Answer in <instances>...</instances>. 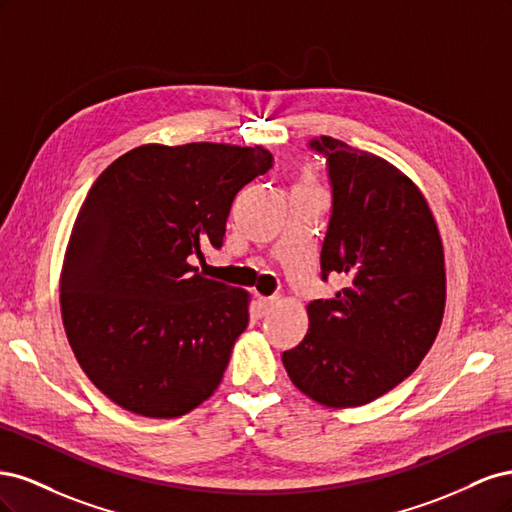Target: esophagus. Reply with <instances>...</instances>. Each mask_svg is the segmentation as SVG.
<instances>
[{
	"label": "esophagus",
	"mask_w": 512,
	"mask_h": 512,
	"mask_svg": "<svg viewBox=\"0 0 512 512\" xmlns=\"http://www.w3.org/2000/svg\"><path fill=\"white\" fill-rule=\"evenodd\" d=\"M275 303H277V297H260L258 299V314L267 316L271 309L275 307Z\"/></svg>",
	"instance_id": "obj_1"
}]
</instances>
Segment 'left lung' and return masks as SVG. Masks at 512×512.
Listing matches in <instances>:
<instances>
[{"instance_id": "left-lung-1", "label": "left lung", "mask_w": 512, "mask_h": 512, "mask_svg": "<svg viewBox=\"0 0 512 512\" xmlns=\"http://www.w3.org/2000/svg\"><path fill=\"white\" fill-rule=\"evenodd\" d=\"M309 147L327 158L333 192L322 280L339 273L346 288L307 305V335L282 361L307 397L354 408L395 389L429 352L444 316V250L425 196L399 168L331 136Z\"/></svg>"}]
</instances>
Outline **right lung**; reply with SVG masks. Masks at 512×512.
<instances>
[{
	"instance_id": "obj_1",
	"label": "right lung",
	"mask_w": 512,
	"mask_h": 512,
	"mask_svg": "<svg viewBox=\"0 0 512 512\" xmlns=\"http://www.w3.org/2000/svg\"><path fill=\"white\" fill-rule=\"evenodd\" d=\"M265 147L141 145L91 185L59 280L61 318L87 378L123 410L175 418L218 389L250 322V294L198 273L220 250Z\"/></svg>"
}]
</instances>
